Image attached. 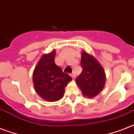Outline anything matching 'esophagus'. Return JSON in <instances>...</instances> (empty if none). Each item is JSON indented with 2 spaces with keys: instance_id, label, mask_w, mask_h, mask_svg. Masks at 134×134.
Here are the masks:
<instances>
[{
  "instance_id": "1",
  "label": "esophagus",
  "mask_w": 134,
  "mask_h": 134,
  "mask_svg": "<svg viewBox=\"0 0 134 134\" xmlns=\"http://www.w3.org/2000/svg\"><path fill=\"white\" fill-rule=\"evenodd\" d=\"M71 78L73 79H74L76 78V74L74 73H72L71 74Z\"/></svg>"
}]
</instances>
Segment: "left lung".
I'll use <instances>...</instances> for the list:
<instances>
[{
  "instance_id": "8db88e82",
  "label": "left lung",
  "mask_w": 134,
  "mask_h": 134,
  "mask_svg": "<svg viewBox=\"0 0 134 134\" xmlns=\"http://www.w3.org/2000/svg\"><path fill=\"white\" fill-rule=\"evenodd\" d=\"M81 65L83 71L76 80L83 95L94 98L102 91L106 83V74L98 60L85 51L81 53Z\"/></svg>"
}]
</instances>
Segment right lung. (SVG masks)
Returning <instances> with one entry per match:
<instances>
[{"instance_id":"obj_1","label":"right lung","mask_w":134,"mask_h":134,"mask_svg":"<svg viewBox=\"0 0 134 134\" xmlns=\"http://www.w3.org/2000/svg\"><path fill=\"white\" fill-rule=\"evenodd\" d=\"M55 50L44 54L35 67L32 81L35 90L47 102H57L62 99L65 88L72 80L55 63Z\"/></svg>"}]
</instances>
